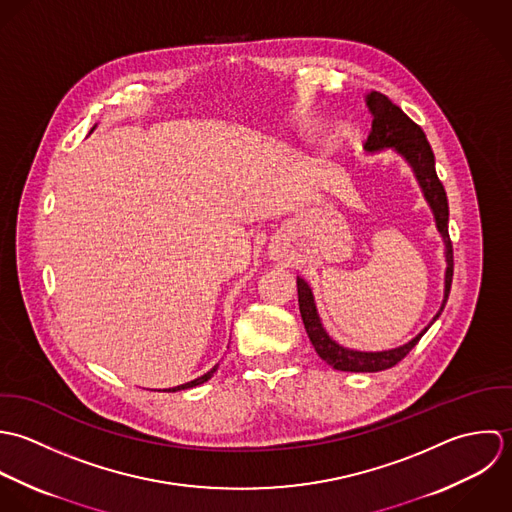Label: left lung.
Wrapping results in <instances>:
<instances>
[{
    "instance_id": "1",
    "label": "left lung",
    "mask_w": 512,
    "mask_h": 512,
    "mask_svg": "<svg viewBox=\"0 0 512 512\" xmlns=\"http://www.w3.org/2000/svg\"><path fill=\"white\" fill-rule=\"evenodd\" d=\"M366 104L368 110L372 114V130L370 136L364 144V150L368 154L374 152H382V150H394L398 156H402L406 160L419 188L421 194L425 198V202L429 205L433 219H435V227L443 239L445 245V289H443V303L439 310L435 312V316L431 318V322L419 332L415 334L409 342L398 346V348H390V350H378V352H366V350H354V348H346L342 344H338L322 326V320L318 316L316 303H314V295L312 289L308 287L307 281L297 277V289H299V308H301V316L307 328L308 338L316 350V354L334 370H342V372H382L388 370L392 366H396L409 350L419 342V338L429 330V326L439 318V314L443 312L445 303L449 299V291H451V281H453V247H451V239H449V205H447V196L443 190V184L437 178L435 172V156L433 150L425 138V132L409 118L408 114L392 103L386 95L372 91L370 95H366Z\"/></svg>"
}]
</instances>
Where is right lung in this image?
Masks as SVG:
<instances>
[{
  "instance_id": "add662e5",
  "label": "right lung",
  "mask_w": 512,
  "mask_h": 512,
  "mask_svg": "<svg viewBox=\"0 0 512 512\" xmlns=\"http://www.w3.org/2000/svg\"><path fill=\"white\" fill-rule=\"evenodd\" d=\"M95 130V128H93ZM91 130V132H93ZM217 366L219 364H215L209 372H205L204 376H200V378H196V380H192V382H186V384H182V386H176V388H170V390H164V392H180V390H188V388H196V386H200V384H204V382H207L215 372H217Z\"/></svg>"
}]
</instances>
